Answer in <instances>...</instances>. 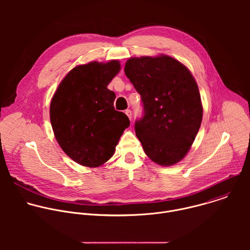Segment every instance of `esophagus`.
<instances>
[{
	"mask_svg": "<svg viewBox=\"0 0 250 250\" xmlns=\"http://www.w3.org/2000/svg\"><path fill=\"white\" fill-rule=\"evenodd\" d=\"M125 113V115L128 117V119L131 120V116H132V115H131V111H130V110H126Z\"/></svg>",
	"mask_w": 250,
	"mask_h": 250,
	"instance_id": "obj_1",
	"label": "esophagus"
}]
</instances>
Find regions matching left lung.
<instances>
[{
    "label": "left lung",
    "mask_w": 250,
    "mask_h": 250,
    "mask_svg": "<svg viewBox=\"0 0 250 250\" xmlns=\"http://www.w3.org/2000/svg\"><path fill=\"white\" fill-rule=\"evenodd\" d=\"M125 73L140 95L144 116L134 124L146 154L161 166L184 158L201 126L203 106L189 69L160 55L129 58Z\"/></svg>",
    "instance_id": "obj_1"
}]
</instances>
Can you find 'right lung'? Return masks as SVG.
Instances as JSON below:
<instances>
[{
  "instance_id": "obj_1",
  "label": "right lung",
  "mask_w": 250,
  "mask_h": 250,
  "mask_svg": "<svg viewBox=\"0 0 250 250\" xmlns=\"http://www.w3.org/2000/svg\"><path fill=\"white\" fill-rule=\"evenodd\" d=\"M121 69L118 60L73 68L59 84L50 104V122L62 150L75 162L98 167L115 153L129 126L115 110L116 94L106 88Z\"/></svg>"
}]
</instances>
